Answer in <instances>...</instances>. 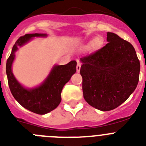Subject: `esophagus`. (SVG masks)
Returning a JSON list of instances; mask_svg holds the SVG:
<instances>
[{"label":"esophagus","instance_id":"esophagus-1","mask_svg":"<svg viewBox=\"0 0 146 146\" xmlns=\"http://www.w3.org/2000/svg\"><path fill=\"white\" fill-rule=\"evenodd\" d=\"M81 65H82V64H81L80 62V61H77V67H76V69H77V72H80V71Z\"/></svg>","mask_w":146,"mask_h":146}]
</instances>
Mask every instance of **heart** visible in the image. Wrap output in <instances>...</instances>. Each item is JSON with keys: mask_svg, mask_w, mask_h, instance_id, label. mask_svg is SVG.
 <instances>
[{"mask_svg": "<svg viewBox=\"0 0 146 146\" xmlns=\"http://www.w3.org/2000/svg\"><path fill=\"white\" fill-rule=\"evenodd\" d=\"M104 43V40L103 37L98 36L95 37L92 40V42L90 43V48L93 51H96V50H99V49H101Z\"/></svg>", "mask_w": 146, "mask_h": 146, "instance_id": "obj_1", "label": "heart"}]
</instances>
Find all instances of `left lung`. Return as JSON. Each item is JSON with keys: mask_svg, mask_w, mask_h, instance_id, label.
I'll return each instance as SVG.
<instances>
[{"mask_svg": "<svg viewBox=\"0 0 146 146\" xmlns=\"http://www.w3.org/2000/svg\"><path fill=\"white\" fill-rule=\"evenodd\" d=\"M107 36L104 47L80 58L84 99L102 111L118 108L129 97L137 86L140 69L129 42L110 32Z\"/></svg>", "mask_w": 146, "mask_h": 146, "instance_id": "obj_1", "label": "left lung"}]
</instances>
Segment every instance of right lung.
Returning <instances> with one entry per match:
<instances>
[{
	"label": "right lung",
	"instance_id": "obj_1",
	"mask_svg": "<svg viewBox=\"0 0 146 146\" xmlns=\"http://www.w3.org/2000/svg\"><path fill=\"white\" fill-rule=\"evenodd\" d=\"M44 33L25 34L17 40L11 55L6 61V74L11 94L23 108L39 115L50 113L58 106L61 101L62 89L76 72L77 62L72 60L66 65L55 66L44 82L38 87L27 89L18 82L11 72V65L18 47L25 44L32 37L46 36Z\"/></svg>",
	"mask_w": 146,
	"mask_h": 146
}]
</instances>
